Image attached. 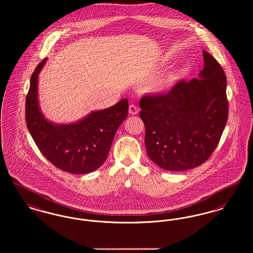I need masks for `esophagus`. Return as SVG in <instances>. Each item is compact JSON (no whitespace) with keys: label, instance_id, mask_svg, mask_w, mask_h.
I'll use <instances>...</instances> for the list:
<instances>
[{"label":"esophagus","instance_id":"obj_1","mask_svg":"<svg viewBox=\"0 0 253 253\" xmlns=\"http://www.w3.org/2000/svg\"><path fill=\"white\" fill-rule=\"evenodd\" d=\"M128 112H129V114H131V115H135V114H137V113L139 112V109H138V107H136L135 105H130V106H129V109H128Z\"/></svg>","mask_w":253,"mask_h":253}]
</instances>
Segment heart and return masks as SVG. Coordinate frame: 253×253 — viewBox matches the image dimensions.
<instances>
[{
  "label": "heart",
  "mask_w": 253,
  "mask_h": 253,
  "mask_svg": "<svg viewBox=\"0 0 253 253\" xmlns=\"http://www.w3.org/2000/svg\"><path fill=\"white\" fill-rule=\"evenodd\" d=\"M176 80V75H169L167 79H165V80L162 82V85L163 86H169V85H171L173 83L175 82Z\"/></svg>",
  "instance_id": "obj_1"
}]
</instances>
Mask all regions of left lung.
Segmentation results:
<instances>
[{
  "mask_svg": "<svg viewBox=\"0 0 253 253\" xmlns=\"http://www.w3.org/2000/svg\"><path fill=\"white\" fill-rule=\"evenodd\" d=\"M203 55L199 79L180 80L168 93L144 95L140 100L146 153L163 169L199 167L211 156L225 129L226 74L211 54Z\"/></svg>",
  "mask_w": 253,
  "mask_h": 253,
  "instance_id": "8db88e82",
  "label": "left lung"
}]
</instances>
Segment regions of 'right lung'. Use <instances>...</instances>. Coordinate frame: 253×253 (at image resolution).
Returning a JSON list of instances; mask_svg holds the SVG:
<instances>
[{
	"label": "right lung",
	"mask_w": 253,
	"mask_h": 253,
	"mask_svg": "<svg viewBox=\"0 0 253 253\" xmlns=\"http://www.w3.org/2000/svg\"><path fill=\"white\" fill-rule=\"evenodd\" d=\"M45 61L30 78L26 99L27 128L41 153L56 168L72 174L92 172L107 159L114 135L127 116L128 102L123 99L75 124H52L42 115L38 105V75Z\"/></svg>",
	"instance_id": "1"
}]
</instances>
